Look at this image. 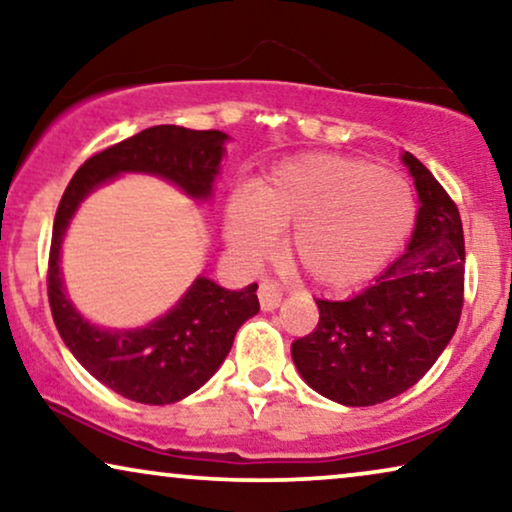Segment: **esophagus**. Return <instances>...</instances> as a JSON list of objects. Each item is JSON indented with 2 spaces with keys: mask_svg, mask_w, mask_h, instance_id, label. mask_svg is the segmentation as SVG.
<instances>
[{
  "mask_svg": "<svg viewBox=\"0 0 512 512\" xmlns=\"http://www.w3.org/2000/svg\"><path fill=\"white\" fill-rule=\"evenodd\" d=\"M258 300H261L263 310H277L279 303H282V286L272 282V279H265V282L258 286Z\"/></svg>",
  "mask_w": 512,
  "mask_h": 512,
  "instance_id": "obj_1",
  "label": "esophagus"
}]
</instances>
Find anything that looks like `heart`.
I'll list each match as a JSON object with an SVG mask.
<instances>
[{
    "label": "heart",
    "instance_id": "obj_1",
    "mask_svg": "<svg viewBox=\"0 0 512 512\" xmlns=\"http://www.w3.org/2000/svg\"><path fill=\"white\" fill-rule=\"evenodd\" d=\"M415 202L398 174L328 153L286 160L237 195L226 235L237 254L261 258L275 230L291 226L289 254L324 286H352L375 275L410 233Z\"/></svg>",
    "mask_w": 512,
    "mask_h": 512
}]
</instances>
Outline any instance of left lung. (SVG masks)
I'll return each instance as SVG.
<instances>
[{
  "label": "left lung",
  "instance_id": "1",
  "mask_svg": "<svg viewBox=\"0 0 512 512\" xmlns=\"http://www.w3.org/2000/svg\"><path fill=\"white\" fill-rule=\"evenodd\" d=\"M422 207L412 242L368 289L317 300L319 324L291 345L298 373L335 403H384L419 382L457 331L464 307V228L438 179L412 156Z\"/></svg>",
  "mask_w": 512,
  "mask_h": 512
}]
</instances>
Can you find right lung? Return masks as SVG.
<instances>
[{"label": "right lung", "instance_id": "1", "mask_svg": "<svg viewBox=\"0 0 512 512\" xmlns=\"http://www.w3.org/2000/svg\"><path fill=\"white\" fill-rule=\"evenodd\" d=\"M226 135L153 125L97 151L69 181L55 212L48 251V303L60 338L83 368L116 394L146 405L177 403L216 373L235 333L258 312V284L228 291L198 277L165 317L137 331H104L74 310L62 289L60 244L79 202L102 181L121 172L158 174L193 198H209Z\"/></svg>", "mask_w": 512, "mask_h": 512}]
</instances>
